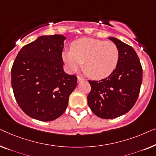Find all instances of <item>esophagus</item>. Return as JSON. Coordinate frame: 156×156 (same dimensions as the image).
I'll return each mask as SVG.
<instances>
[{
    "instance_id": "34e87169",
    "label": "esophagus",
    "mask_w": 156,
    "mask_h": 156,
    "mask_svg": "<svg viewBox=\"0 0 156 156\" xmlns=\"http://www.w3.org/2000/svg\"><path fill=\"white\" fill-rule=\"evenodd\" d=\"M85 80V78H83L82 77H80V76H78V82H81V81H84Z\"/></svg>"
}]
</instances>
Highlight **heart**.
Segmentation results:
<instances>
[{
	"label": "heart",
	"instance_id": "b5f03b06",
	"mask_svg": "<svg viewBox=\"0 0 156 156\" xmlns=\"http://www.w3.org/2000/svg\"><path fill=\"white\" fill-rule=\"evenodd\" d=\"M119 49L112 41L93 38H81L74 41L71 49H66L62 58L70 72L82 66L90 77L102 79L115 71L119 61Z\"/></svg>",
	"mask_w": 156,
	"mask_h": 156
}]
</instances>
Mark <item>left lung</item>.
Listing matches in <instances>:
<instances>
[{
  "instance_id": "obj_1",
  "label": "left lung",
  "mask_w": 156,
  "mask_h": 156,
  "mask_svg": "<svg viewBox=\"0 0 156 156\" xmlns=\"http://www.w3.org/2000/svg\"><path fill=\"white\" fill-rule=\"evenodd\" d=\"M109 39L119 49L117 66L107 78L89 80L91 90L87 98L92 112L102 119H114L132 108L139 98L143 76L135 50L115 37Z\"/></svg>"
}]
</instances>
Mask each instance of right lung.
<instances>
[{
  "label": "right lung",
  "mask_w": 156,
  "mask_h": 156,
  "mask_svg": "<svg viewBox=\"0 0 156 156\" xmlns=\"http://www.w3.org/2000/svg\"><path fill=\"white\" fill-rule=\"evenodd\" d=\"M64 36H41L22 48L11 69L15 100L26 115L42 122L57 119L66 109L77 77L63 69Z\"/></svg>",
  "instance_id": "add662e5"
}]
</instances>
